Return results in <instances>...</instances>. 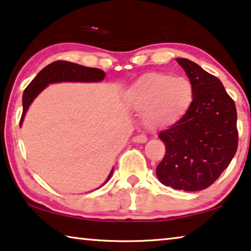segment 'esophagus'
I'll return each instance as SVG.
<instances>
[{
	"label": "esophagus",
	"mask_w": 251,
	"mask_h": 251,
	"mask_svg": "<svg viewBox=\"0 0 251 251\" xmlns=\"http://www.w3.org/2000/svg\"><path fill=\"white\" fill-rule=\"evenodd\" d=\"M133 141L135 142V143H145V142L148 141V136L145 135V134H138V135L134 136Z\"/></svg>",
	"instance_id": "obj_1"
}]
</instances>
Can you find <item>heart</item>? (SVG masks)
Returning <instances> with one entry per match:
<instances>
[{"instance_id": "1", "label": "heart", "mask_w": 251, "mask_h": 251, "mask_svg": "<svg viewBox=\"0 0 251 251\" xmlns=\"http://www.w3.org/2000/svg\"><path fill=\"white\" fill-rule=\"evenodd\" d=\"M194 87L189 78L152 73L137 80L126 93L134 110L144 113L150 126L175 122L186 113L193 101Z\"/></svg>"}]
</instances>
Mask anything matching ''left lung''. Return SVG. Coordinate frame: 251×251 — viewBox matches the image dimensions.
<instances>
[{
  "mask_svg": "<svg viewBox=\"0 0 251 251\" xmlns=\"http://www.w3.org/2000/svg\"><path fill=\"white\" fill-rule=\"evenodd\" d=\"M193 83L186 114L159 133L166 154L156 167L163 185L196 192L207 188L237 152V109L222 82L187 58H177Z\"/></svg>",
  "mask_w": 251,
  "mask_h": 251,
  "instance_id": "8db88e82",
  "label": "left lung"
}]
</instances>
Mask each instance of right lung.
I'll return each mask as SVG.
<instances>
[{
    "instance_id": "obj_1",
    "label": "right lung",
    "mask_w": 251,
    "mask_h": 251,
    "mask_svg": "<svg viewBox=\"0 0 251 251\" xmlns=\"http://www.w3.org/2000/svg\"><path fill=\"white\" fill-rule=\"evenodd\" d=\"M104 78V72L95 67H87L71 63L66 61H56L40 71L37 76L30 82L29 85L25 89L22 96V116L20 119V126L24 122L25 115L33 99L39 95L43 90L50 83L56 82H99ZM108 176L106 182L109 180L110 176ZM104 182V184H106ZM103 184V185H104Z\"/></svg>"
}]
</instances>
